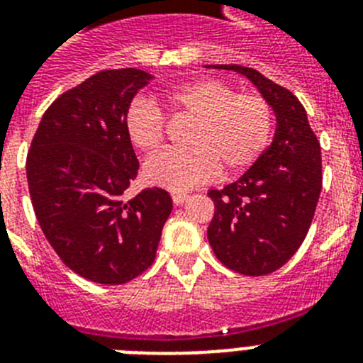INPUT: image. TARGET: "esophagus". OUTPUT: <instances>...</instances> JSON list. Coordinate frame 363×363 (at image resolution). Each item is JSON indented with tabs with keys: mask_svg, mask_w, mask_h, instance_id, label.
Returning a JSON list of instances; mask_svg holds the SVG:
<instances>
[{
	"mask_svg": "<svg viewBox=\"0 0 363 363\" xmlns=\"http://www.w3.org/2000/svg\"><path fill=\"white\" fill-rule=\"evenodd\" d=\"M171 198H173V203L175 205H182L188 199V194L186 192H173L171 194Z\"/></svg>",
	"mask_w": 363,
	"mask_h": 363,
	"instance_id": "1",
	"label": "esophagus"
}]
</instances>
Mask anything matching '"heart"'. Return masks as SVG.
<instances>
[{
  "label": "heart",
  "mask_w": 363,
  "mask_h": 363,
  "mask_svg": "<svg viewBox=\"0 0 363 363\" xmlns=\"http://www.w3.org/2000/svg\"><path fill=\"white\" fill-rule=\"evenodd\" d=\"M167 109L196 121L188 150L156 154L145 164V179L154 186L182 192L211 181L220 171L247 169L269 145L273 111L258 92H235L218 79H199L164 96ZM128 139L137 150L154 152L164 141L165 121L150 101L135 99L124 116Z\"/></svg>",
  "instance_id": "b5f03b06"
}]
</instances>
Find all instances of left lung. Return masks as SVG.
<instances>
[{"label":"left lung","instance_id":"left-lung-1","mask_svg":"<svg viewBox=\"0 0 363 363\" xmlns=\"http://www.w3.org/2000/svg\"><path fill=\"white\" fill-rule=\"evenodd\" d=\"M238 71L269 101L277 128L273 141L238 181L209 190L215 215L207 228L213 252L241 275L262 277L286 264L309 232L322 190L320 143L303 105L286 88L242 65Z\"/></svg>","mask_w":363,"mask_h":363}]
</instances>
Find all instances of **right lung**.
<instances>
[{
  "label": "right lung",
  "mask_w": 363,
  "mask_h": 363,
  "mask_svg": "<svg viewBox=\"0 0 363 363\" xmlns=\"http://www.w3.org/2000/svg\"><path fill=\"white\" fill-rule=\"evenodd\" d=\"M147 71H99L43 115L26 175L37 222L60 259L98 284H124L150 267L173 201L162 188L122 196L137 177L124 116Z\"/></svg>",
  "instance_id": "right-lung-1"
}]
</instances>
